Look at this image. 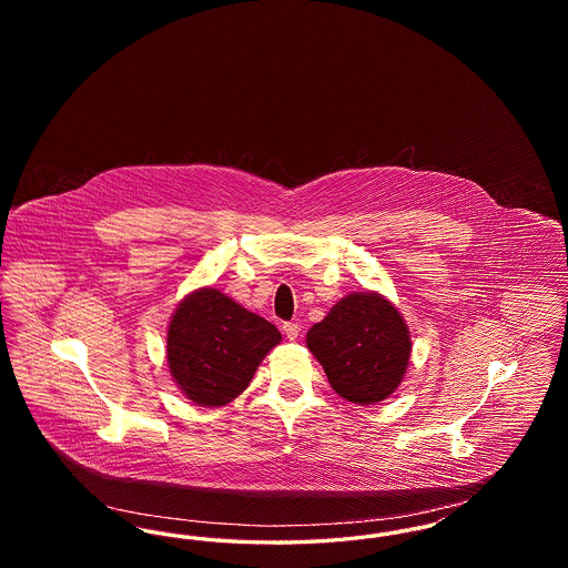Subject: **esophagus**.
<instances>
[{
  "label": "esophagus",
  "instance_id": "34e87169",
  "mask_svg": "<svg viewBox=\"0 0 568 568\" xmlns=\"http://www.w3.org/2000/svg\"><path fill=\"white\" fill-rule=\"evenodd\" d=\"M283 334H285L290 341H296L297 336H300V325L294 324V322L283 324Z\"/></svg>",
  "mask_w": 568,
  "mask_h": 568
}]
</instances>
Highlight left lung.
<instances>
[{"label": "left lung", "mask_w": 568, "mask_h": 568, "mask_svg": "<svg viewBox=\"0 0 568 568\" xmlns=\"http://www.w3.org/2000/svg\"><path fill=\"white\" fill-rule=\"evenodd\" d=\"M332 389L355 405L385 400L405 377L410 338L398 308L378 294H349L306 334Z\"/></svg>", "instance_id": "left-lung-1"}]
</instances>
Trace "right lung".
<instances>
[{
    "mask_svg": "<svg viewBox=\"0 0 568 568\" xmlns=\"http://www.w3.org/2000/svg\"><path fill=\"white\" fill-rule=\"evenodd\" d=\"M281 332L213 287L185 297L168 327V366L181 392L200 406L243 394Z\"/></svg>",
    "mask_w": 568,
    "mask_h": 568,
    "instance_id": "add662e5",
    "label": "right lung"
}]
</instances>
